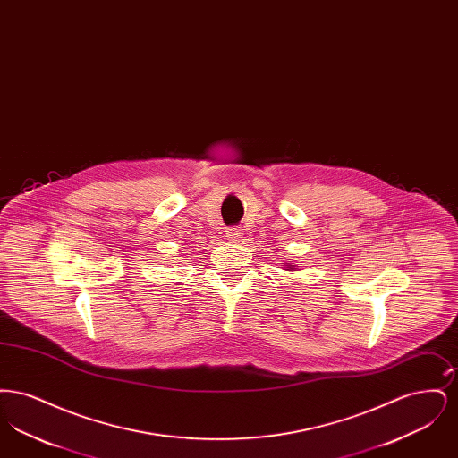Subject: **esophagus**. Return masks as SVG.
Returning a JSON list of instances; mask_svg holds the SVG:
<instances>
[{
	"instance_id": "obj_1",
	"label": "esophagus",
	"mask_w": 458,
	"mask_h": 458,
	"mask_svg": "<svg viewBox=\"0 0 458 458\" xmlns=\"http://www.w3.org/2000/svg\"><path fill=\"white\" fill-rule=\"evenodd\" d=\"M226 237L235 243H240V242H243V232H242V228H230Z\"/></svg>"
}]
</instances>
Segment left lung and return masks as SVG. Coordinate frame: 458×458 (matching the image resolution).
<instances>
[{
  "instance_id": "obj_1",
  "label": "left lung",
  "mask_w": 458,
  "mask_h": 458,
  "mask_svg": "<svg viewBox=\"0 0 458 458\" xmlns=\"http://www.w3.org/2000/svg\"><path fill=\"white\" fill-rule=\"evenodd\" d=\"M284 267H286V271H295V264H293V262H292V264H290V262H284Z\"/></svg>"
}]
</instances>
